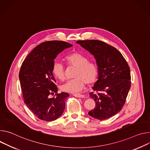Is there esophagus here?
I'll use <instances>...</instances> for the list:
<instances>
[{
    "instance_id": "1",
    "label": "esophagus",
    "mask_w": 150,
    "mask_h": 150,
    "mask_svg": "<svg viewBox=\"0 0 150 150\" xmlns=\"http://www.w3.org/2000/svg\"><path fill=\"white\" fill-rule=\"evenodd\" d=\"M73 95L75 97H77V98H84L85 95H82V94H80V93H73Z\"/></svg>"
}]
</instances>
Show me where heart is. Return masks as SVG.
Wrapping results in <instances>:
<instances>
[{
  "label": "heart",
  "mask_w": 150,
  "mask_h": 150,
  "mask_svg": "<svg viewBox=\"0 0 150 150\" xmlns=\"http://www.w3.org/2000/svg\"><path fill=\"white\" fill-rule=\"evenodd\" d=\"M65 61L69 66L74 67L76 69L73 75L74 78L61 85L62 91L77 93L83 89L86 83L90 85L95 82L98 74L97 67L94 63L89 62L86 57L79 52H73L66 56ZM52 72L57 79L64 80L65 70L61 63L55 62L52 65Z\"/></svg>",
  "instance_id": "obj_1"
}]
</instances>
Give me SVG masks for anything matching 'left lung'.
<instances>
[{
	"instance_id": "left-lung-1",
	"label": "left lung",
	"mask_w": 150,
	"mask_h": 150,
	"mask_svg": "<svg viewBox=\"0 0 150 150\" xmlns=\"http://www.w3.org/2000/svg\"><path fill=\"white\" fill-rule=\"evenodd\" d=\"M77 43L90 52L98 67V79L89 96L96 102L88 114L105 120L119 112L125 104L131 86L129 66L114 47L98 40H79Z\"/></svg>"
}]
</instances>
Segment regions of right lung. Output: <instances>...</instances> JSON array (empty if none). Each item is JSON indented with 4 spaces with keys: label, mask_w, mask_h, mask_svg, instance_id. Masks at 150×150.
<instances>
[{
    "label": "right lung",
    "mask_w": 150,
    "mask_h": 150,
    "mask_svg": "<svg viewBox=\"0 0 150 150\" xmlns=\"http://www.w3.org/2000/svg\"><path fill=\"white\" fill-rule=\"evenodd\" d=\"M73 45L63 41L51 40L38 45L23 61L19 79L24 103L36 117L51 122L57 119L65 109L66 92L58 93L52 72L57 55ZM50 94H54L51 98Z\"/></svg>",
    "instance_id": "add662e5"
}]
</instances>
